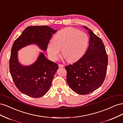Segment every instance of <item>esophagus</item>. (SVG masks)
I'll return each mask as SVG.
<instances>
[{
  "mask_svg": "<svg viewBox=\"0 0 123 123\" xmlns=\"http://www.w3.org/2000/svg\"><path fill=\"white\" fill-rule=\"evenodd\" d=\"M58 67L59 68H64V65H62V64H58Z\"/></svg>",
  "mask_w": 123,
  "mask_h": 123,
  "instance_id": "34e87169",
  "label": "esophagus"
}]
</instances>
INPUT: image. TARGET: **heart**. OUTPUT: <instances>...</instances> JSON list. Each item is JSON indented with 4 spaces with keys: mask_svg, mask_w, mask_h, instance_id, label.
Returning <instances> with one entry per match:
<instances>
[{
    "mask_svg": "<svg viewBox=\"0 0 123 123\" xmlns=\"http://www.w3.org/2000/svg\"><path fill=\"white\" fill-rule=\"evenodd\" d=\"M89 39L85 33L73 28H65L59 31L53 38V42L48 44L47 52L52 60L62 56L69 62L77 61L86 51Z\"/></svg>",
    "mask_w": 123,
    "mask_h": 123,
    "instance_id": "heart-1",
    "label": "heart"
}]
</instances>
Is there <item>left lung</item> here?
Returning a JSON list of instances; mask_svg holds the SVG:
<instances>
[{"mask_svg":"<svg viewBox=\"0 0 123 123\" xmlns=\"http://www.w3.org/2000/svg\"><path fill=\"white\" fill-rule=\"evenodd\" d=\"M83 27L90 36L88 49L79 61L65 67L68 84L73 91L81 95L90 93L102 85L108 66V56L102 39L90 29Z\"/></svg>","mask_w":123,"mask_h":123,"instance_id":"1","label":"left lung"}]
</instances>
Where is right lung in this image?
I'll use <instances>...</instances> for the list:
<instances>
[{"mask_svg": "<svg viewBox=\"0 0 123 123\" xmlns=\"http://www.w3.org/2000/svg\"><path fill=\"white\" fill-rule=\"evenodd\" d=\"M56 32L47 25L29 26L14 42L10 71L15 84L23 93L35 98L43 96L51 87L58 66L46 58L42 52L33 64L24 66L18 61V51L30 44H36L46 51L52 36Z\"/></svg>", "mask_w": 123, "mask_h": 123, "instance_id": "obj_1", "label": "right lung"}]
</instances>
